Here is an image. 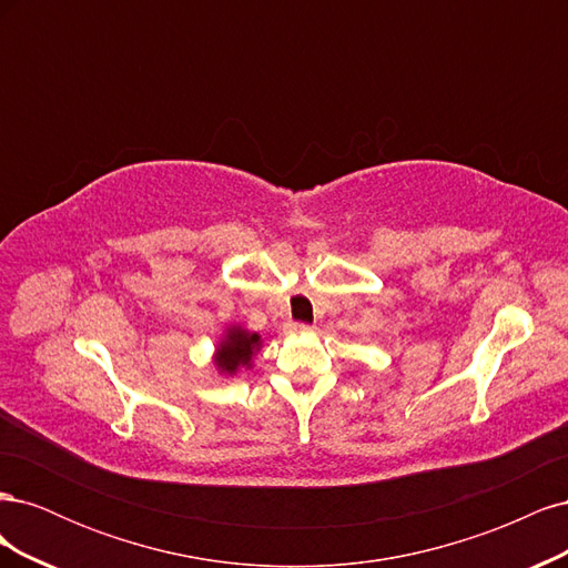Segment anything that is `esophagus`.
I'll return each mask as SVG.
<instances>
[{
	"label": "esophagus",
	"instance_id": "34e87169",
	"mask_svg": "<svg viewBox=\"0 0 568 568\" xmlns=\"http://www.w3.org/2000/svg\"><path fill=\"white\" fill-rule=\"evenodd\" d=\"M288 329L294 332V334H307V332L313 329V326H311V324H303V322H294V324L288 326Z\"/></svg>",
	"mask_w": 568,
	"mask_h": 568
}]
</instances>
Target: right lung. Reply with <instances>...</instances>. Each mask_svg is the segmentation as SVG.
Instances as JSON below:
<instances>
[{"label": "right lung", "mask_w": 568, "mask_h": 568, "mask_svg": "<svg viewBox=\"0 0 568 568\" xmlns=\"http://www.w3.org/2000/svg\"><path fill=\"white\" fill-rule=\"evenodd\" d=\"M263 348L261 334L244 329L242 324H230L225 329V336L217 343L213 365L220 374L234 376L239 369H251L255 353Z\"/></svg>", "instance_id": "obj_1"}]
</instances>
